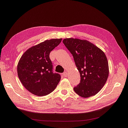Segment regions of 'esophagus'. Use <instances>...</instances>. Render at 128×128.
I'll return each mask as SVG.
<instances>
[{
  "instance_id": "obj_1",
  "label": "esophagus",
  "mask_w": 128,
  "mask_h": 128,
  "mask_svg": "<svg viewBox=\"0 0 128 128\" xmlns=\"http://www.w3.org/2000/svg\"><path fill=\"white\" fill-rule=\"evenodd\" d=\"M62 75H63V76L64 77H66L67 76V72H64L63 74H62Z\"/></svg>"
}]
</instances>
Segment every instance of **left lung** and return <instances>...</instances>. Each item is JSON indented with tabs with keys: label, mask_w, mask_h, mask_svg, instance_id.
<instances>
[{
	"label": "left lung",
	"mask_w": 128,
	"mask_h": 128,
	"mask_svg": "<svg viewBox=\"0 0 128 128\" xmlns=\"http://www.w3.org/2000/svg\"><path fill=\"white\" fill-rule=\"evenodd\" d=\"M64 44L72 55L80 74V82L74 88L82 98L96 95L106 84L109 76L108 62L104 52L86 40L66 38Z\"/></svg>",
	"instance_id": "obj_1"
}]
</instances>
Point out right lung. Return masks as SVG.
<instances>
[{"instance_id":"1","label":"right lung","mask_w":128,"mask_h":128,"mask_svg":"<svg viewBox=\"0 0 128 128\" xmlns=\"http://www.w3.org/2000/svg\"><path fill=\"white\" fill-rule=\"evenodd\" d=\"M62 40H46L26 50L19 59L18 76L22 86L32 94L47 96L56 89L60 80V76L52 72L49 54Z\"/></svg>"}]
</instances>
